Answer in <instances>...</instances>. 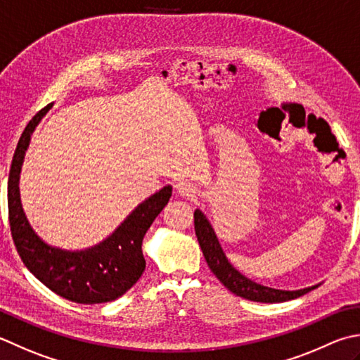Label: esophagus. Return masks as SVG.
<instances>
[{"mask_svg": "<svg viewBox=\"0 0 360 360\" xmlns=\"http://www.w3.org/2000/svg\"><path fill=\"white\" fill-rule=\"evenodd\" d=\"M174 188L181 196H187V198H193L196 195V188L193 186V182L188 179H178L174 184Z\"/></svg>", "mask_w": 360, "mask_h": 360, "instance_id": "1", "label": "esophagus"}]
</instances>
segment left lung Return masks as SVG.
<instances>
[{
    "label": "left lung",
    "instance_id": "8db88e82",
    "mask_svg": "<svg viewBox=\"0 0 360 360\" xmlns=\"http://www.w3.org/2000/svg\"><path fill=\"white\" fill-rule=\"evenodd\" d=\"M195 232L209 269L220 279V283L228 290L236 293L237 297L257 302H284L302 297V295L309 293L320 285L315 284L311 287L298 288V290H281V288L266 287L246 278L245 274H242L229 262L220 242H218L212 224H210L207 217L200 209L195 210Z\"/></svg>",
    "mask_w": 360,
    "mask_h": 360
}]
</instances>
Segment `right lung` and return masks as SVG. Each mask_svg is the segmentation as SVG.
<instances>
[{"label": "right lung", "instance_id": "obj_1", "mask_svg": "<svg viewBox=\"0 0 360 360\" xmlns=\"http://www.w3.org/2000/svg\"><path fill=\"white\" fill-rule=\"evenodd\" d=\"M53 103L35 114L18 140L13 154L7 206L13 243L35 278L59 297L81 304H100L122 297L145 270L142 243L146 231L172 196L168 184L148 196L100 243L82 250H63L46 243L31 226L20 198V173L31 136Z\"/></svg>", "mask_w": 360, "mask_h": 360}]
</instances>
